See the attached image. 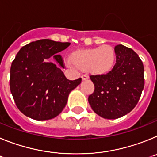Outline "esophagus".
<instances>
[{
  "label": "esophagus",
  "instance_id": "1",
  "mask_svg": "<svg viewBox=\"0 0 157 157\" xmlns=\"http://www.w3.org/2000/svg\"><path fill=\"white\" fill-rule=\"evenodd\" d=\"M88 75L87 74H82V80H86L88 78Z\"/></svg>",
  "mask_w": 157,
  "mask_h": 157
}]
</instances>
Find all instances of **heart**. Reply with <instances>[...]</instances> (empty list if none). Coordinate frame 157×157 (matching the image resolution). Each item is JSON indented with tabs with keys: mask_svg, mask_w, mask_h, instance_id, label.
<instances>
[{
	"mask_svg": "<svg viewBox=\"0 0 157 157\" xmlns=\"http://www.w3.org/2000/svg\"><path fill=\"white\" fill-rule=\"evenodd\" d=\"M116 52L109 45L96 48L82 49L74 52L71 60L81 69L88 68L96 74H104L110 71L116 63Z\"/></svg>",
	"mask_w": 157,
	"mask_h": 157,
	"instance_id": "1",
	"label": "heart"
}]
</instances>
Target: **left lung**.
<instances>
[{
  "label": "left lung",
  "instance_id": "1",
  "mask_svg": "<svg viewBox=\"0 0 157 157\" xmlns=\"http://www.w3.org/2000/svg\"><path fill=\"white\" fill-rule=\"evenodd\" d=\"M116 61L106 74L90 75L94 91L88 101L95 113L108 120L125 116L138 104L145 85L143 63L130 48L115 47Z\"/></svg>",
  "mask_w": 157,
  "mask_h": 157
}]
</instances>
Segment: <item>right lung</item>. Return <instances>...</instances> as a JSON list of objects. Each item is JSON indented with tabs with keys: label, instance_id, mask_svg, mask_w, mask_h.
<instances>
[{
	"label": "right lung",
	"instance_id": "obj_1",
	"mask_svg": "<svg viewBox=\"0 0 157 157\" xmlns=\"http://www.w3.org/2000/svg\"><path fill=\"white\" fill-rule=\"evenodd\" d=\"M70 45L41 39L19 51L11 66L9 86L16 106L25 116L39 121L55 118L63 111L71 91L81 83V78L67 79L59 67L46 62L53 56L64 67L59 52Z\"/></svg>",
	"mask_w": 157,
	"mask_h": 157
}]
</instances>
